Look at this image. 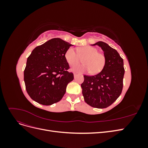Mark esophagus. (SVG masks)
Here are the masks:
<instances>
[{
  "label": "esophagus",
  "mask_w": 148,
  "mask_h": 148,
  "mask_svg": "<svg viewBox=\"0 0 148 148\" xmlns=\"http://www.w3.org/2000/svg\"><path fill=\"white\" fill-rule=\"evenodd\" d=\"M77 75H78V74H77V73H74V78H76V77H77Z\"/></svg>",
  "instance_id": "esophagus-1"
}]
</instances>
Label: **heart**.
Instances as JSON below:
<instances>
[{
  "mask_svg": "<svg viewBox=\"0 0 148 148\" xmlns=\"http://www.w3.org/2000/svg\"><path fill=\"white\" fill-rule=\"evenodd\" d=\"M65 57L70 65L79 63L81 60L80 58H85L83 60L84 65L75 64L71 67L73 71L79 73L89 71L92 74L99 73L104 68L106 63V56L98 52L97 48L92 46L80 48L78 53L73 48H69L65 52Z\"/></svg>",
  "mask_w": 148,
  "mask_h": 148,
  "instance_id": "heart-1",
  "label": "heart"
}]
</instances>
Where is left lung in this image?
I'll use <instances>...</instances> for the list:
<instances>
[{"label":"left lung","instance_id":"1","mask_svg":"<svg viewBox=\"0 0 148 148\" xmlns=\"http://www.w3.org/2000/svg\"><path fill=\"white\" fill-rule=\"evenodd\" d=\"M96 45L104 51L106 65L96 75H84L81 86L84 101L91 107L103 109L112 104L122 93L125 69L123 60L115 49L102 41L93 44Z\"/></svg>","mask_w":148,"mask_h":148}]
</instances>
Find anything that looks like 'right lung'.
Wrapping results in <instances>:
<instances>
[{
	"label": "right lung",
	"instance_id": "right-lung-1",
	"mask_svg": "<svg viewBox=\"0 0 148 148\" xmlns=\"http://www.w3.org/2000/svg\"><path fill=\"white\" fill-rule=\"evenodd\" d=\"M72 45L60 38H53L34 48L28 57L24 71L26 91L40 104L50 106L60 101L67 84L73 81L69 72L66 51Z\"/></svg>",
	"mask_w": 148,
	"mask_h": 148
}]
</instances>
